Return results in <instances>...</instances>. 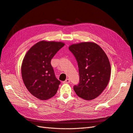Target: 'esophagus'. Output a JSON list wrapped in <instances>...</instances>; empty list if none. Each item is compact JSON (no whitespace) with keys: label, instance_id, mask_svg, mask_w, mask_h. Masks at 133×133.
Returning <instances> with one entry per match:
<instances>
[{"label":"esophagus","instance_id":"obj_1","mask_svg":"<svg viewBox=\"0 0 133 133\" xmlns=\"http://www.w3.org/2000/svg\"><path fill=\"white\" fill-rule=\"evenodd\" d=\"M70 82V80L69 79H66L65 80V81L63 82V83H69Z\"/></svg>","mask_w":133,"mask_h":133}]
</instances>
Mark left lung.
I'll list each match as a JSON object with an SVG mask.
<instances>
[{"label":"left lung","mask_w":133,"mask_h":133,"mask_svg":"<svg viewBox=\"0 0 133 133\" xmlns=\"http://www.w3.org/2000/svg\"><path fill=\"white\" fill-rule=\"evenodd\" d=\"M69 49L79 68V82L73 88L75 93L87 100L98 97L105 89L110 77L107 55L98 44L91 42L72 44Z\"/></svg>","instance_id":"1"}]
</instances>
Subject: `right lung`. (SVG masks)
Masks as SVG:
<instances>
[{
	"label": "right lung",
	"instance_id": "obj_1",
	"mask_svg": "<svg viewBox=\"0 0 133 133\" xmlns=\"http://www.w3.org/2000/svg\"><path fill=\"white\" fill-rule=\"evenodd\" d=\"M64 45L62 42H39L24 58L21 69L24 83L38 99L47 100L57 93L60 82L55 77L51 60Z\"/></svg>",
	"mask_w": 133,
	"mask_h": 133
}]
</instances>
